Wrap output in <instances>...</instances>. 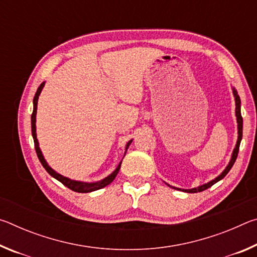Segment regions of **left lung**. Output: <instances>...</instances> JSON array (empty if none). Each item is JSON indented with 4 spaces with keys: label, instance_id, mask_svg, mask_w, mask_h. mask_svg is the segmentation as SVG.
<instances>
[{
    "label": "left lung",
    "instance_id": "obj_1",
    "mask_svg": "<svg viewBox=\"0 0 257 257\" xmlns=\"http://www.w3.org/2000/svg\"><path fill=\"white\" fill-rule=\"evenodd\" d=\"M232 93H233V96H234V102H236V116H237V123H238V139H237V144L234 146L233 152H232V155H231V159H230V162L227 165V168L224 169V170L221 172V175L217 176L215 179H213L211 181H208L207 184H204L202 186H198L196 188H191V189H181V188H176V187L170 186L171 188H175L178 190H182V191H186V193H198V191H203L207 188H210L211 186H213L214 184H216L217 181H220L221 179H223V178L227 176V173L230 171V169L232 168V165L236 162V159L238 156V152H239V146H240V142H241V138H242V116H241V112H240V97H239V95L237 93V90L233 88L232 87Z\"/></svg>",
    "mask_w": 257,
    "mask_h": 257
}]
</instances>
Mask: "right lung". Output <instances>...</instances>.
<instances>
[{"label": "right lung", "mask_w": 257, "mask_h": 257, "mask_svg": "<svg viewBox=\"0 0 257 257\" xmlns=\"http://www.w3.org/2000/svg\"><path fill=\"white\" fill-rule=\"evenodd\" d=\"M44 85H45V82H42V84L40 85V87H38L36 94H35L34 102H33L34 103V110H33V114H32V135H33V138H34L35 150H36L37 156H38V159H40L42 165H43V167H44L45 170L49 172L52 177L55 178V179L59 180L60 182H62L64 186L68 187V188H70L73 191H77V193H90V191L98 190V189H101V188H104V187L107 186V185H110L111 182L114 180V178L116 177V175H118V172L120 170V167H121V162H122V161H121L118 167H116L115 170L113 171L111 175H108L107 177L104 178V179L99 180V181H96V182H84V181H78V180H71L70 178L64 177L62 175H60V173H58L56 171H54L53 169H52L50 165L47 164L46 160L44 159V156H43V153H42V151L40 149V144H38L37 135H36L37 102H38V96H40L41 93H42V89L44 88ZM132 142H133V139L127 143V145H125V152H127L129 145L132 144ZM124 155H125V153H124Z\"/></svg>", "instance_id": "right-lung-1"}]
</instances>
